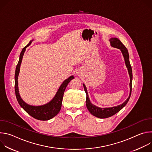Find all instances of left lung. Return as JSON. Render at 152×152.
Listing matches in <instances>:
<instances>
[{
    "label": "left lung",
    "mask_w": 152,
    "mask_h": 152,
    "mask_svg": "<svg viewBox=\"0 0 152 152\" xmlns=\"http://www.w3.org/2000/svg\"><path fill=\"white\" fill-rule=\"evenodd\" d=\"M110 42H111V46L120 49L121 52H122V54L124 56L125 63H126V66L127 68L128 72H129V76H130V80H131V82H130V84H129V85H130V94H129V96L127 98V99L123 103H122L121 104H120V105L117 106L112 107L101 108V107H99L97 106H96L95 105L91 103V102L89 99V97H88V95L87 90H86V86L84 84H83L84 90H85V91L86 93V107H87V109L88 110V111L90 112V113L91 114H93L94 116L100 118H106L110 117L115 115L118 112H119L128 102V101L130 99V97H131V92H132V70L131 64H130V61H129V55L128 50L126 49V48L123 45V43L118 38H112L110 39Z\"/></svg>",
    "instance_id": "1"
}]
</instances>
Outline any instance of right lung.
<instances>
[{"label": "right lung", "mask_w": 152, "mask_h": 152, "mask_svg": "<svg viewBox=\"0 0 152 152\" xmlns=\"http://www.w3.org/2000/svg\"><path fill=\"white\" fill-rule=\"evenodd\" d=\"M31 42L32 41H31L29 44L22 49L20 55L19 61L17 65L15 72V93L19 104L29 115L37 120L43 121L48 120L52 118L59 113L61 107L62 101L65 90H66L69 83L74 78V77L73 76H71L63 82L54 98L48 103L39 106H31L26 103L21 99L18 93V76L20 72V64L21 63V60H22L26 48L31 44Z\"/></svg>", "instance_id": "1"}]
</instances>
